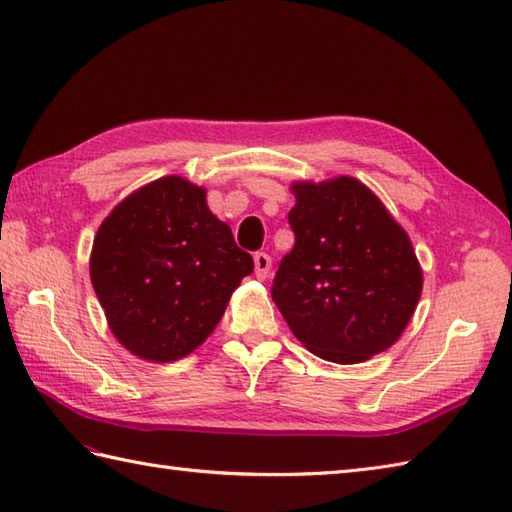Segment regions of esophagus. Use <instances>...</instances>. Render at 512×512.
Listing matches in <instances>:
<instances>
[{
  "label": "esophagus",
  "mask_w": 512,
  "mask_h": 512,
  "mask_svg": "<svg viewBox=\"0 0 512 512\" xmlns=\"http://www.w3.org/2000/svg\"><path fill=\"white\" fill-rule=\"evenodd\" d=\"M270 255L266 253H255V275L257 279H266L270 273Z\"/></svg>",
  "instance_id": "esophagus-1"
}]
</instances>
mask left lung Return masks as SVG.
<instances>
[{
  "instance_id": "obj_1",
  "label": "left lung",
  "mask_w": 512,
  "mask_h": 512,
  "mask_svg": "<svg viewBox=\"0 0 512 512\" xmlns=\"http://www.w3.org/2000/svg\"><path fill=\"white\" fill-rule=\"evenodd\" d=\"M292 193L295 246L277 268L273 301L312 354L363 363L398 341L418 306L416 253L363 182H297Z\"/></svg>"
}]
</instances>
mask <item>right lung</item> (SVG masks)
Masks as SVG:
<instances>
[{"label":"right lung","mask_w":512,"mask_h":512,"mask_svg":"<svg viewBox=\"0 0 512 512\" xmlns=\"http://www.w3.org/2000/svg\"><path fill=\"white\" fill-rule=\"evenodd\" d=\"M253 257L204 189L167 176L129 195L94 237L90 277L114 336L147 361L187 356L220 323Z\"/></svg>","instance_id":"obj_1"}]
</instances>
